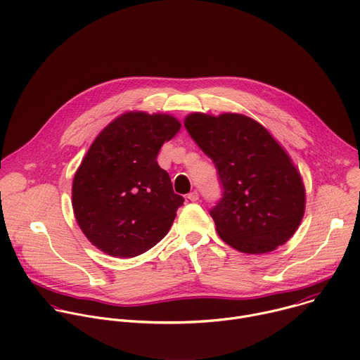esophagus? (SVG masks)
<instances>
[{
    "label": "esophagus",
    "mask_w": 360,
    "mask_h": 360,
    "mask_svg": "<svg viewBox=\"0 0 360 360\" xmlns=\"http://www.w3.org/2000/svg\"><path fill=\"white\" fill-rule=\"evenodd\" d=\"M188 199H189L191 202H196V200L199 199V193H198L196 191H192V192L188 195Z\"/></svg>",
    "instance_id": "34e87169"
}]
</instances>
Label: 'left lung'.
Here are the masks:
<instances>
[{
  "mask_svg": "<svg viewBox=\"0 0 360 360\" xmlns=\"http://www.w3.org/2000/svg\"><path fill=\"white\" fill-rule=\"evenodd\" d=\"M184 124L217 168L223 198L210 216L221 240L248 255L287 243L305 212V186L270 131L238 112H191Z\"/></svg>",
  "mask_w": 360,
  "mask_h": 360,
  "instance_id": "8db88e82",
  "label": "left lung"
}]
</instances>
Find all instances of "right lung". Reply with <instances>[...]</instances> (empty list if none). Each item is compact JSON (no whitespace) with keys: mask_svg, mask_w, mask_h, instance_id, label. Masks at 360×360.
I'll use <instances>...</instances> for the list:
<instances>
[{"mask_svg":"<svg viewBox=\"0 0 360 360\" xmlns=\"http://www.w3.org/2000/svg\"><path fill=\"white\" fill-rule=\"evenodd\" d=\"M171 114L127 111L94 139L72 184V206L87 240L103 253L130 259L161 242L184 198L157 155L179 131Z\"/></svg>","mask_w":360,"mask_h":360,"instance_id":"add662e5","label":"right lung"}]
</instances>
